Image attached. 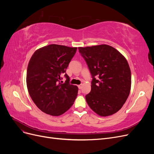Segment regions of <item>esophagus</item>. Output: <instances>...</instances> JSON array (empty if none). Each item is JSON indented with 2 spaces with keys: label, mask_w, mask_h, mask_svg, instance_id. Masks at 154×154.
<instances>
[{
  "label": "esophagus",
  "mask_w": 154,
  "mask_h": 154,
  "mask_svg": "<svg viewBox=\"0 0 154 154\" xmlns=\"http://www.w3.org/2000/svg\"><path fill=\"white\" fill-rule=\"evenodd\" d=\"M78 87V88H80V89H82V87H83V85H82V84H81V85H79Z\"/></svg>",
  "instance_id": "obj_1"
}]
</instances>
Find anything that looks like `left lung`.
<instances>
[{
	"label": "left lung",
	"mask_w": 154,
	"mask_h": 154,
	"mask_svg": "<svg viewBox=\"0 0 154 154\" xmlns=\"http://www.w3.org/2000/svg\"><path fill=\"white\" fill-rule=\"evenodd\" d=\"M92 76L91 91L85 96L90 108L101 116L112 115L127 101L131 71L127 60L108 45L78 48Z\"/></svg>",
	"instance_id": "obj_1"
}]
</instances>
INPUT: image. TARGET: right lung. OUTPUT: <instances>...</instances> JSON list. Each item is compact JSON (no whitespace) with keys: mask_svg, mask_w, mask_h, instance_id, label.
Wrapping results in <instances>:
<instances>
[{"mask_svg":"<svg viewBox=\"0 0 154 154\" xmlns=\"http://www.w3.org/2000/svg\"><path fill=\"white\" fill-rule=\"evenodd\" d=\"M76 49L50 44L36 50L29 60L26 76L27 89L37 107L46 114L54 116L63 114L76 98L78 88L70 84L66 73ZM63 74L66 78L64 84L60 83Z\"/></svg>","mask_w":154,"mask_h":154,"instance_id":"add662e5","label":"right lung"}]
</instances>
